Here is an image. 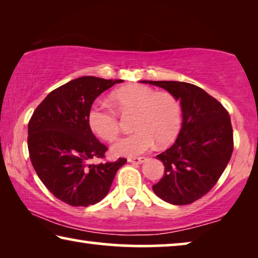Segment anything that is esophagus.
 I'll return each mask as SVG.
<instances>
[{"label":"esophagus","instance_id":"1","mask_svg":"<svg viewBox=\"0 0 258 258\" xmlns=\"http://www.w3.org/2000/svg\"><path fill=\"white\" fill-rule=\"evenodd\" d=\"M127 161L132 164H142L143 161H146V157H132V158H128Z\"/></svg>","mask_w":258,"mask_h":258}]
</instances>
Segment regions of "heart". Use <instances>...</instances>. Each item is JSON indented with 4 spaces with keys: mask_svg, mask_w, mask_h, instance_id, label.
I'll use <instances>...</instances> for the list:
<instances>
[{
    "mask_svg": "<svg viewBox=\"0 0 258 258\" xmlns=\"http://www.w3.org/2000/svg\"><path fill=\"white\" fill-rule=\"evenodd\" d=\"M110 100L120 113L134 112V133L113 143L115 156L133 157L150 150L155 143L166 146L177 137L181 127V106L177 99L167 92H157L146 85H128L117 90ZM87 121L92 132L106 141L118 134L116 113L101 103L90 109Z\"/></svg>",
    "mask_w": 258,
    "mask_h": 258,
    "instance_id": "obj_1",
    "label": "heart"
}]
</instances>
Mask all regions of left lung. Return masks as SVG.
<instances>
[{"label":"left lung","mask_w":258,"mask_h":258,"mask_svg":"<svg viewBox=\"0 0 258 258\" xmlns=\"http://www.w3.org/2000/svg\"><path fill=\"white\" fill-rule=\"evenodd\" d=\"M159 86L180 100L182 126L174 145L157 156L164 176L152 190L164 202L187 205L216 184L233 151L229 112L212 95L190 83L141 81Z\"/></svg>","instance_id":"1"}]
</instances>
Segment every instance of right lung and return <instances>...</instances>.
<instances>
[{"instance_id": "add662e5", "label": "right lung", "mask_w": 258, "mask_h": 258, "mask_svg": "<svg viewBox=\"0 0 258 258\" xmlns=\"http://www.w3.org/2000/svg\"><path fill=\"white\" fill-rule=\"evenodd\" d=\"M123 80L83 76L52 91L28 123V151L35 172L55 198L71 206L94 205L106 197L126 163L90 164L108 149L94 137L87 116L94 100Z\"/></svg>"}]
</instances>
